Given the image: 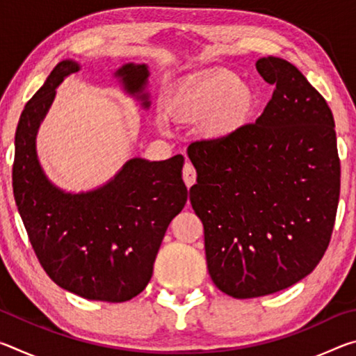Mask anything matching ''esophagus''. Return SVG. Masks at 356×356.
I'll list each match as a JSON object with an SVG mask.
<instances>
[{"label": "esophagus", "mask_w": 356, "mask_h": 356, "mask_svg": "<svg viewBox=\"0 0 356 356\" xmlns=\"http://www.w3.org/2000/svg\"><path fill=\"white\" fill-rule=\"evenodd\" d=\"M182 176H184V182H185L186 186H188V188L196 182V170H195V166L188 163V161H186L185 166H184Z\"/></svg>", "instance_id": "obj_1"}]
</instances>
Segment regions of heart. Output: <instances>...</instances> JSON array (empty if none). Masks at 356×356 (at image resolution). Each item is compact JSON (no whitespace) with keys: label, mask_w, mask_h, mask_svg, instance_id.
I'll use <instances>...</instances> for the list:
<instances>
[{"label":"heart","mask_w":356,"mask_h":356,"mask_svg":"<svg viewBox=\"0 0 356 356\" xmlns=\"http://www.w3.org/2000/svg\"><path fill=\"white\" fill-rule=\"evenodd\" d=\"M171 110L186 122L204 120V134L222 140L250 122L256 110L252 89L229 72H212L190 80L176 89ZM165 127V119L160 118Z\"/></svg>","instance_id":"heart-1"}]
</instances>
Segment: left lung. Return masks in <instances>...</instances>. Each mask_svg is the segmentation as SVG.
I'll return each instance as SVG.
<instances>
[{
	"label": "left lung",
	"mask_w": 356,
	"mask_h": 356,
	"mask_svg": "<svg viewBox=\"0 0 356 356\" xmlns=\"http://www.w3.org/2000/svg\"><path fill=\"white\" fill-rule=\"evenodd\" d=\"M275 84L254 124L188 147L190 202L204 226L209 275L234 298L293 286L321 262L341 188L334 119L325 99L286 59H257Z\"/></svg>",
	"instance_id": "1"
}]
</instances>
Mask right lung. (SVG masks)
Instances as JSON below:
<instances>
[{
  "label": "right lung",
  "instance_id": "obj_1",
  "mask_svg": "<svg viewBox=\"0 0 356 356\" xmlns=\"http://www.w3.org/2000/svg\"><path fill=\"white\" fill-rule=\"evenodd\" d=\"M78 70L75 61L59 63L23 110L15 131L14 197L35 256L59 287L122 303L146 289L166 229L185 206L184 156L131 159L110 182L86 193L53 185L39 165L35 135L59 83ZM114 75L149 106L146 64H125Z\"/></svg>",
  "mask_w": 356,
  "mask_h": 356
}]
</instances>
